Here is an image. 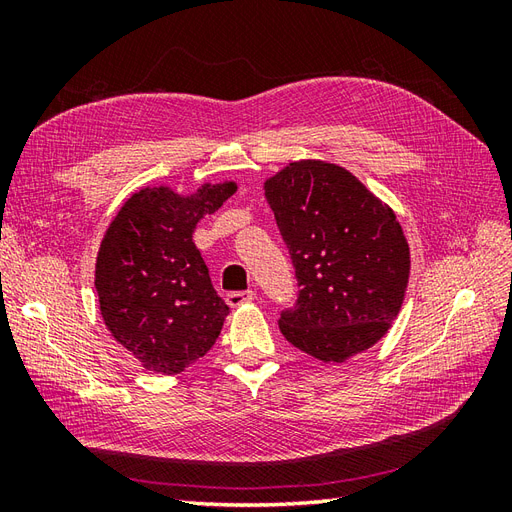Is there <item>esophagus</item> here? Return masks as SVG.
I'll return each instance as SVG.
<instances>
[{"label": "esophagus", "mask_w": 512, "mask_h": 512, "mask_svg": "<svg viewBox=\"0 0 512 512\" xmlns=\"http://www.w3.org/2000/svg\"><path fill=\"white\" fill-rule=\"evenodd\" d=\"M254 297H256L254 290H232V292L226 294V303L230 307H239L247 301H254Z\"/></svg>", "instance_id": "obj_1"}]
</instances>
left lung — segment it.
<instances>
[{
    "mask_svg": "<svg viewBox=\"0 0 512 512\" xmlns=\"http://www.w3.org/2000/svg\"><path fill=\"white\" fill-rule=\"evenodd\" d=\"M265 196L301 288L280 314L282 335L324 363L374 346L397 318L410 275L395 213L346 168L318 160L290 162Z\"/></svg>",
    "mask_w": 512,
    "mask_h": 512,
    "instance_id": "obj_1",
    "label": "left lung"
}]
</instances>
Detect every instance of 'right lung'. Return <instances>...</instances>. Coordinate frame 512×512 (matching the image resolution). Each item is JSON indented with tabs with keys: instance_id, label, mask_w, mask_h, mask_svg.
I'll return each instance as SVG.
<instances>
[{
	"instance_id": "add662e5",
	"label": "right lung",
	"mask_w": 512,
	"mask_h": 512,
	"mask_svg": "<svg viewBox=\"0 0 512 512\" xmlns=\"http://www.w3.org/2000/svg\"><path fill=\"white\" fill-rule=\"evenodd\" d=\"M237 185H203L194 196L168 188L132 194L108 226L96 290L108 331L145 369L179 374L220 337L228 305L192 241L196 222L218 211Z\"/></svg>"
}]
</instances>
